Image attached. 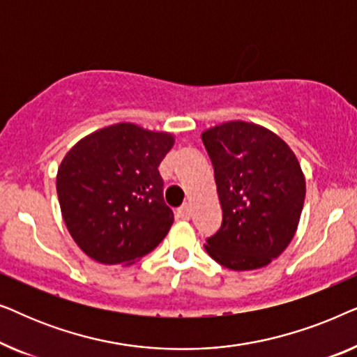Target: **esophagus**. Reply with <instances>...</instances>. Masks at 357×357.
I'll use <instances>...</instances> for the list:
<instances>
[{
  "mask_svg": "<svg viewBox=\"0 0 357 357\" xmlns=\"http://www.w3.org/2000/svg\"><path fill=\"white\" fill-rule=\"evenodd\" d=\"M177 216L180 219H185V221H187V219H190V216H192V208H190L188 203L182 204V206L177 209Z\"/></svg>",
  "mask_w": 357,
  "mask_h": 357,
  "instance_id": "1",
  "label": "esophagus"
}]
</instances>
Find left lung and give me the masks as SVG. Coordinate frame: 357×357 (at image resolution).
I'll use <instances>...</instances> for the list:
<instances>
[{
	"label": "left lung",
	"instance_id": "left-lung-1",
	"mask_svg": "<svg viewBox=\"0 0 357 357\" xmlns=\"http://www.w3.org/2000/svg\"><path fill=\"white\" fill-rule=\"evenodd\" d=\"M221 229L204 248L219 265L250 271L278 258L299 226L305 177L292 149L265 126L234 120L204 130Z\"/></svg>",
	"mask_w": 357,
	"mask_h": 357
}]
</instances>
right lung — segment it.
Here are the masks:
<instances>
[{"mask_svg":"<svg viewBox=\"0 0 357 357\" xmlns=\"http://www.w3.org/2000/svg\"><path fill=\"white\" fill-rule=\"evenodd\" d=\"M175 136L115 123L84 136L56 174L65 224L77 247L104 265H133L167 236L174 213L159 164Z\"/></svg>","mask_w":357,"mask_h":357,"instance_id":"obj_1","label":"right lung"}]
</instances>
